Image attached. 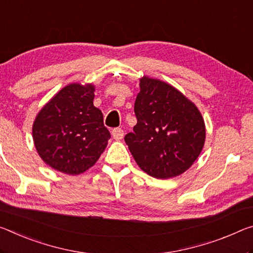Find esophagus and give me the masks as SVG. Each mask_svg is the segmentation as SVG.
<instances>
[{"label": "esophagus", "mask_w": 253, "mask_h": 253, "mask_svg": "<svg viewBox=\"0 0 253 253\" xmlns=\"http://www.w3.org/2000/svg\"><path fill=\"white\" fill-rule=\"evenodd\" d=\"M112 136H114V138L116 141H120L124 137V130L122 128H115V129H112L111 131Z\"/></svg>", "instance_id": "1"}]
</instances>
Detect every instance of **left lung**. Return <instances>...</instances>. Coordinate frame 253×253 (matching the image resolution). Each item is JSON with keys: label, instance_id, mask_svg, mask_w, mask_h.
Wrapping results in <instances>:
<instances>
[{"label": "left lung", "instance_id": "obj_1", "mask_svg": "<svg viewBox=\"0 0 253 253\" xmlns=\"http://www.w3.org/2000/svg\"><path fill=\"white\" fill-rule=\"evenodd\" d=\"M134 111L137 124L125 142L138 167L169 179L187 171L205 144V122L186 95L163 81L143 76Z\"/></svg>", "mask_w": 253, "mask_h": 253}]
</instances>
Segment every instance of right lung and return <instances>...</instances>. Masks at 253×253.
<instances>
[{
    "instance_id": "add662e5",
    "label": "right lung",
    "mask_w": 253,
    "mask_h": 253,
    "mask_svg": "<svg viewBox=\"0 0 253 253\" xmlns=\"http://www.w3.org/2000/svg\"><path fill=\"white\" fill-rule=\"evenodd\" d=\"M92 83H71L59 90L36 116L33 138L47 166L78 175L89 170L107 147L110 133L93 106Z\"/></svg>"
}]
</instances>
